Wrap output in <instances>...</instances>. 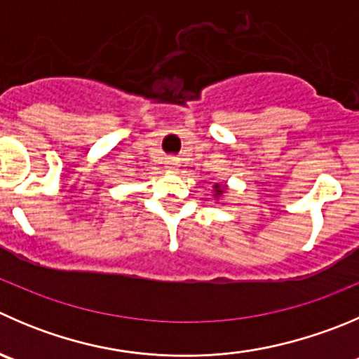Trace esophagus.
Returning <instances> with one entry per match:
<instances>
[{"mask_svg":"<svg viewBox=\"0 0 359 359\" xmlns=\"http://www.w3.org/2000/svg\"><path fill=\"white\" fill-rule=\"evenodd\" d=\"M165 165H166V170H168V172H177V168H179V159H177V158H166Z\"/></svg>","mask_w":359,"mask_h":359,"instance_id":"1","label":"esophagus"}]
</instances>
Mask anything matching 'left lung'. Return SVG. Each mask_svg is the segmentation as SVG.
Returning a JSON list of instances; mask_svg holds the SVG:
<instances>
[{"label":"left lung","instance_id":"obj_1","mask_svg":"<svg viewBox=\"0 0 359 359\" xmlns=\"http://www.w3.org/2000/svg\"><path fill=\"white\" fill-rule=\"evenodd\" d=\"M224 191H226V186H222V184L215 182L214 184V194H212V196H214V198H221L222 194H224Z\"/></svg>","mask_w":359,"mask_h":359}]
</instances>
